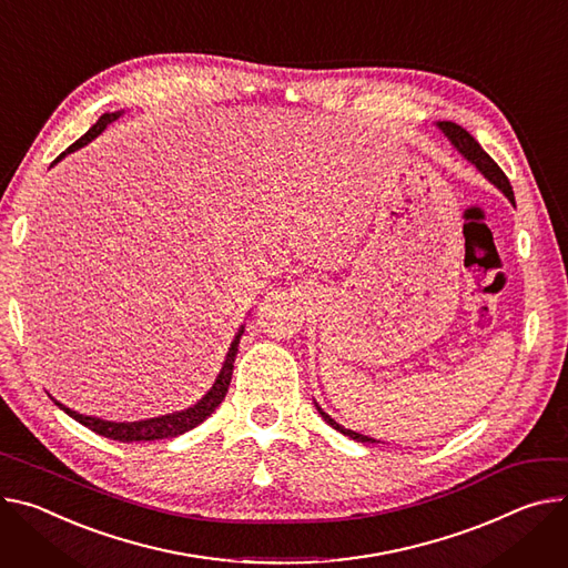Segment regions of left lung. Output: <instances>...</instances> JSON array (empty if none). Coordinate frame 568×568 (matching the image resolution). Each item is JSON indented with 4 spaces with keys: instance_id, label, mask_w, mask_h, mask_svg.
Returning <instances> with one entry per match:
<instances>
[{
    "instance_id": "1",
    "label": "left lung",
    "mask_w": 568,
    "mask_h": 568,
    "mask_svg": "<svg viewBox=\"0 0 568 568\" xmlns=\"http://www.w3.org/2000/svg\"><path fill=\"white\" fill-rule=\"evenodd\" d=\"M439 129L448 135V140L457 146V151L462 153V156L467 159V161H471V163H474L498 190H503V194L514 203V192H511V185H509L505 172L494 163V159L489 156V153L476 142V138H474L467 129H462V126L455 124V122H439ZM317 409H320V415L324 417V422H326L328 426H333L335 430H339L342 435H346V437H351V439H355V442H363V444H381L378 439H372V437H367V435H359V433L346 430V428L339 426L335 419H331L320 405H317Z\"/></svg>"
}]
</instances>
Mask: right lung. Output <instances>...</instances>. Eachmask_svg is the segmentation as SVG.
<instances>
[{
  "label": "right lung",
  "mask_w": 568,
  "mask_h": 568,
  "mask_svg": "<svg viewBox=\"0 0 568 568\" xmlns=\"http://www.w3.org/2000/svg\"><path fill=\"white\" fill-rule=\"evenodd\" d=\"M120 118V113H106L101 115L97 120V124L83 133L74 144H70L61 156L54 161L59 163L65 153H72L81 146H85L90 140H94L101 131H104L111 122H115ZM244 328H240V333L235 335V339L231 342V348L226 353V363L213 385V389L205 394L196 405L183 409V412H176V415H165V417H156V419H146V422H133V424H113V422H104V419H97V417H85V415H79V412L65 407L63 403L54 400L61 409H65L68 415L72 419H77L81 426L90 428L92 433L101 435V437H109V439H115V442H153V439H165V437H176V435H183L192 428H196L201 422L209 419L215 407L224 400L226 392H229V385H231V376H233V363H235V353H237V344H240V337H242Z\"/></svg>",
  "instance_id": "1"
}]
</instances>
